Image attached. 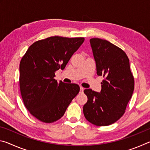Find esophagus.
<instances>
[{"mask_svg": "<svg viewBox=\"0 0 150 150\" xmlns=\"http://www.w3.org/2000/svg\"><path fill=\"white\" fill-rule=\"evenodd\" d=\"M83 90H84V88H83V87H81H81H80V91H81V92L83 93Z\"/></svg>", "mask_w": 150, "mask_h": 150, "instance_id": "esophagus-1", "label": "esophagus"}]
</instances>
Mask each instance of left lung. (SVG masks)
<instances>
[{
  "label": "left lung",
  "instance_id": "1",
  "mask_svg": "<svg viewBox=\"0 0 150 150\" xmlns=\"http://www.w3.org/2000/svg\"><path fill=\"white\" fill-rule=\"evenodd\" d=\"M96 73L103 76L100 93L85 89L88 100L83 106L85 118L94 125L108 126L119 120L125 112L132 96L134 79L126 53L105 40H90Z\"/></svg>",
  "mask_w": 150,
  "mask_h": 150
}]
</instances>
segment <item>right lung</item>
Returning a JSON list of instances; mask_svg holds the SVG:
<instances>
[{
  "label": "right lung",
  "instance_id": "right-lung-1",
  "mask_svg": "<svg viewBox=\"0 0 150 150\" xmlns=\"http://www.w3.org/2000/svg\"><path fill=\"white\" fill-rule=\"evenodd\" d=\"M84 38L52 36L34 42L20 63V89L26 108L45 123L57 121L79 92L74 83H59L57 70L64 69Z\"/></svg>",
  "mask_w": 150,
  "mask_h": 150
}]
</instances>
